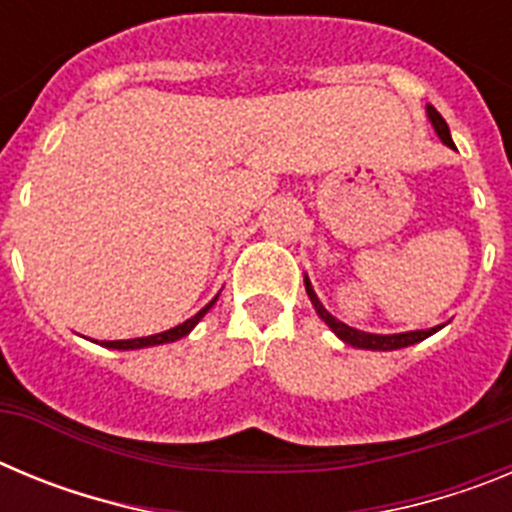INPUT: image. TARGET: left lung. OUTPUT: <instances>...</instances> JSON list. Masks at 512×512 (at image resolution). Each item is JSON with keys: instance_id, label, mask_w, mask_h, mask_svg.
Returning a JSON list of instances; mask_svg holds the SVG:
<instances>
[{"instance_id": "left-lung-1", "label": "left lung", "mask_w": 512, "mask_h": 512, "mask_svg": "<svg viewBox=\"0 0 512 512\" xmlns=\"http://www.w3.org/2000/svg\"><path fill=\"white\" fill-rule=\"evenodd\" d=\"M425 112H428V120H431L433 130H436V135L441 138L443 146L456 148L454 140H451L449 125H446V120L438 115L436 107H431V104H428V107H425ZM305 289H307V297H310L312 307H315V312L320 315V320H323V323L328 325V328L333 330V333H336V336L341 338L343 343H348V346H354V348H366V351H397V348H408V346H413V343L425 341V338L433 336L436 330H441V325H436V328H428V330H408V333H390V336H382V333H366V330H356V328H351V325L341 323L338 318H333V315L325 310L323 302H320L318 295H315V289H312L307 274H305Z\"/></svg>"}]
</instances>
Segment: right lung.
<instances>
[{
    "label": "right lung",
    "mask_w": 512,
    "mask_h": 512,
    "mask_svg": "<svg viewBox=\"0 0 512 512\" xmlns=\"http://www.w3.org/2000/svg\"><path fill=\"white\" fill-rule=\"evenodd\" d=\"M215 302H217V295L212 297V300L207 302V305L202 307V310L197 312V315H192V318H189V320L179 323V325H176V328L164 330V333H156V336H146V338H128V341H102V343H99V346L117 348V351H133V348H148V346H161V343H174V341H179V338L189 336V333H192V330H194V325H197L202 318H205L207 310H210V307L215 305Z\"/></svg>",
    "instance_id": "obj_1"
}]
</instances>
